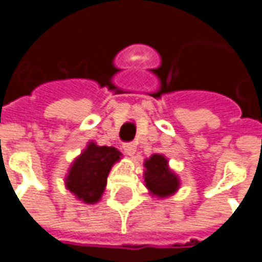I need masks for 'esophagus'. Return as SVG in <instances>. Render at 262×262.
<instances>
[{"label": "esophagus", "instance_id": "obj_1", "mask_svg": "<svg viewBox=\"0 0 262 262\" xmlns=\"http://www.w3.org/2000/svg\"><path fill=\"white\" fill-rule=\"evenodd\" d=\"M123 150H125V153L127 156H133V154L136 153V143H125L123 144Z\"/></svg>", "mask_w": 262, "mask_h": 262}]
</instances>
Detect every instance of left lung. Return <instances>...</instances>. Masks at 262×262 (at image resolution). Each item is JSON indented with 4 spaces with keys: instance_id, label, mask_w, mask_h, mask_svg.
<instances>
[{
    "instance_id": "8db88e82",
    "label": "left lung",
    "mask_w": 262,
    "mask_h": 262,
    "mask_svg": "<svg viewBox=\"0 0 262 262\" xmlns=\"http://www.w3.org/2000/svg\"><path fill=\"white\" fill-rule=\"evenodd\" d=\"M144 182L150 193L159 198L171 196L180 187L178 177L170 170L168 160L161 154H153L144 160Z\"/></svg>"
}]
</instances>
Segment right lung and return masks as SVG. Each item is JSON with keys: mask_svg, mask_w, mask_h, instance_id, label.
Wrapping results in <instances>:
<instances>
[{"mask_svg": "<svg viewBox=\"0 0 262 262\" xmlns=\"http://www.w3.org/2000/svg\"><path fill=\"white\" fill-rule=\"evenodd\" d=\"M120 157L118 148L90 142L70 167L66 187L84 203H97L105 191L109 171Z\"/></svg>", "mask_w": 262, "mask_h": 262, "instance_id": "1", "label": "right lung"}]
</instances>
